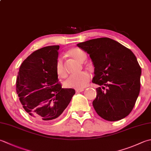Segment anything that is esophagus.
I'll list each match as a JSON object with an SVG mask.
<instances>
[{
    "label": "esophagus",
    "instance_id": "esophagus-1",
    "mask_svg": "<svg viewBox=\"0 0 151 151\" xmlns=\"http://www.w3.org/2000/svg\"><path fill=\"white\" fill-rule=\"evenodd\" d=\"M84 90V89H76L75 90V91H76V93H79V92H81V91H83Z\"/></svg>",
    "mask_w": 151,
    "mask_h": 151
}]
</instances>
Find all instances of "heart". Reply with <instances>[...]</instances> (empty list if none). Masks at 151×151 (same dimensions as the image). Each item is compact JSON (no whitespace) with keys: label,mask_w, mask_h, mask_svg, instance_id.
<instances>
[{"label":"heart","mask_w":151,"mask_h":151,"mask_svg":"<svg viewBox=\"0 0 151 151\" xmlns=\"http://www.w3.org/2000/svg\"><path fill=\"white\" fill-rule=\"evenodd\" d=\"M69 54L70 57L75 59L80 62H83L86 58L85 53L81 49L74 48L69 50ZM56 73L61 78H65L67 73L65 69L64 63L61 58L57 59L55 63ZM90 80V75L87 72L83 71L76 75L70 76L64 82L65 86L74 89H81L88 84Z\"/></svg>","instance_id":"obj_1"}]
</instances>
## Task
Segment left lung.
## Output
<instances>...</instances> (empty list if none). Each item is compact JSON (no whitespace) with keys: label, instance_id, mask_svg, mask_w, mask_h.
<instances>
[{"label":"left lung","instance_id":"left-lung-1","mask_svg":"<svg viewBox=\"0 0 151 151\" xmlns=\"http://www.w3.org/2000/svg\"><path fill=\"white\" fill-rule=\"evenodd\" d=\"M77 46L90 54L95 67L92 80L97 88L93 106L102 119L117 121L131 113L140 91L141 69L130 50L103 37Z\"/></svg>","mask_w":151,"mask_h":151}]
</instances>
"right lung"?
<instances>
[{
  "label": "right lung",
  "mask_w": 151,
  "mask_h": 151,
  "mask_svg": "<svg viewBox=\"0 0 151 151\" xmlns=\"http://www.w3.org/2000/svg\"><path fill=\"white\" fill-rule=\"evenodd\" d=\"M60 46L37 50L23 61L16 79V92L23 109L38 121L50 122L67 108L75 95L62 88L55 70Z\"/></svg>",
  "instance_id": "right-lung-1"
}]
</instances>
